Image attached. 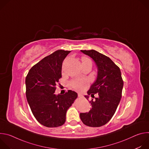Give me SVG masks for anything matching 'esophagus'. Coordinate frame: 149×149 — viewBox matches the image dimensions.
I'll list each match as a JSON object with an SVG mask.
<instances>
[{"label": "esophagus", "instance_id": "obj_1", "mask_svg": "<svg viewBox=\"0 0 149 149\" xmlns=\"http://www.w3.org/2000/svg\"><path fill=\"white\" fill-rule=\"evenodd\" d=\"M78 97H81V95L80 94H78Z\"/></svg>", "mask_w": 149, "mask_h": 149}]
</instances>
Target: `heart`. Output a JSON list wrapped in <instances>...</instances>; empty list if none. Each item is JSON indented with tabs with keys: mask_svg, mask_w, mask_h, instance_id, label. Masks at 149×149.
I'll list each match as a JSON object with an SVG mask.
<instances>
[{
	"mask_svg": "<svg viewBox=\"0 0 149 149\" xmlns=\"http://www.w3.org/2000/svg\"><path fill=\"white\" fill-rule=\"evenodd\" d=\"M87 83L86 79H82V80H74L72 81V86L77 88H79L82 87L85 84Z\"/></svg>",
	"mask_w": 149,
	"mask_h": 149,
	"instance_id": "heart-1",
	"label": "heart"
}]
</instances>
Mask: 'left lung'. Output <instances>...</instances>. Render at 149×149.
Here are the masks:
<instances>
[{
  "mask_svg": "<svg viewBox=\"0 0 149 149\" xmlns=\"http://www.w3.org/2000/svg\"><path fill=\"white\" fill-rule=\"evenodd\" d=\"M90 56L97 67V77L87 91L92 98V109L88 113H80V118L87 126L97 127L107 123L114 114L120 103L123 87V80L119 67L108 56L95 50H81ZM97 97L95 98L94 95Z\"/></svg>",
  "mask_w": 149,
  "mask_h": 149,
  "instance_id": "8db88e82",
  "label": "left lung"
}]
</instances>
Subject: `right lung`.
<instances>
[{
	"mask_svg": "<svg viewBox=\"0 0 149 149\" xmlns=\"http://www.w3.org/2000/svg\"><path fill=\"white\" fill-rule=\"evenodd\" d=\"M70 52L55 51L33 65L26 77V95L31 110L36 120L47 127L64 124L67 111L78 97L72 90L55 94L62 77V62Z\"/></svg>",
	"mask_w": 149,
	"mask_h": 149,
	"instance_id": "obj_1",
	"label": "right lung"
}]
</instances>
